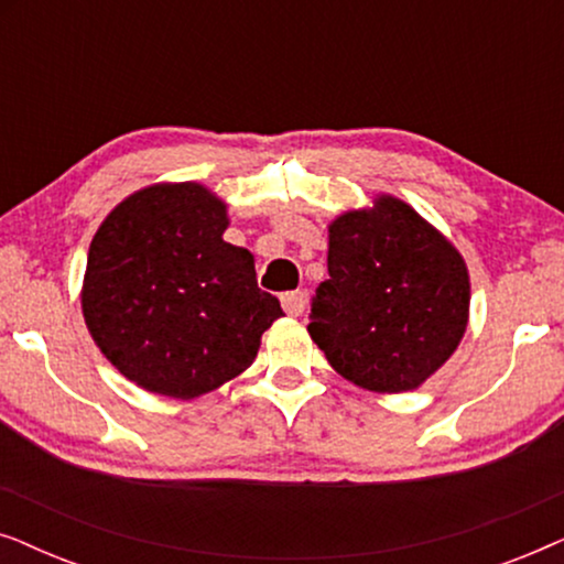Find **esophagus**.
<instances>
[{"instance_id": "34e87169", "label": "esophagus", "mask_w": 564, "mask_h": 564, "mask_svg": "<svg viewBox=\"0 0 564 564\" xmlns=\"http://www.w3.org/2000/svg\"><path fill=\"white\" fill-rule=\"evenodd\" d=\"M305 305H307V297H305V292H300V290H295V292H284L282 295V307H284V313L288 315H303L305 313Z\"/></svg>"}]
</instances>
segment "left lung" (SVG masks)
<instances>
[{
	"label": "left lung",
	"instance_id": "obj_1",
	"mask_svg": "<svg viewBox=\"0 0 564 564\" xmlns=\"http://www.w3.org/2000/svg\"><path fill=\"white\" fill-rule=\"evenodd\" d=\"M469 318L462 253L403 199L380 195L328 226V280L307 334L346 380L372 392L421 388Z\"/></svg>",
	"mask_w": 564,
	"mask_h": 564
}]
</instances>
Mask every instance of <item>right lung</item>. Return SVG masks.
Masks as SVG:
<instances>
[{"instance_id": "add662e5", "label": "right lung", "mask_w": 564, "mask_h": 564, "mask_svg": "<svg viewBox=\"0 0 564 564\" xmlns=\"http://www.w3.org/2000/svg\"><path fill=\"white\" fill-rule=\"evenodd\" d=\"M228 210L197 182L122 199L91 238L82 313L99 351L156 395L192 400L257 359L282 318L259 290L251 251L226 243Z\"/></svg>"}]
</instances>
